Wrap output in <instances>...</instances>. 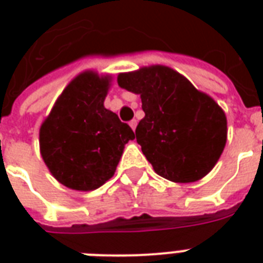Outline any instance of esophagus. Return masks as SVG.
I'll return each mask as SVG.
<instances>
[{"label": "esophagus", "instance_id": "esophagus-1", "mask_svg": "<svg viewBox=\"0 0 263 263\" xmlns=\"http://www.w3.org/2000/svg\"><path fill=\"white\" fill-rule=\"evenodd\" d=\"M136 124H138V121H136V120H131V121H129V125H131V128L134 129V131H135Z\"/></svg>", "mask_w": 263, "mask_h": 263}]
</instances>
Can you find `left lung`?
I'll return each mask as SVG.
<instances>
[{"label":"left lung","mask_w":263,"mask_h":263,"mask_svg":"<svg viewBox=\"0 0 263 263\" xmlns=\"http://www.w3.org/2000/svg\"><path fill=\"white\" fill-rule=\"evenodd\" d=\"M117 83L140 95L136 142L157 175L192 183L214 168L227 143V117L214 99L164 65L121 73Z\"/></svg>","instance_id":"8db88e82"}]
</instances>
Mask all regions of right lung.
<instances>
[{
  "instance_id": "obj_1",
  "label": "right lung",
  "mask_w": 263,
  "mask_h": 263,
  "mask_svg": "<svg viewBox=\"0 0 263 263\" xmlns=\"http://www.w3.org/2000/svg\"><path fill=\"white\" fill-rule=\"evenodd\" d=\"M109 79L84 72L68 84L39 131L41 154L65 187L91 191L115 175L131 127L103 106Z\"/></svg>"
}]
</instances>
